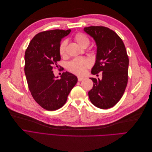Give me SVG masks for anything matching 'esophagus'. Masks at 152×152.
Here are the masks:
<instances>
[{
    "label": "esophagus",
    "mask_w": 152,
    "mask_h": 152,
    "mask_svg": "<svg viewBox=\"0 0 152 152\" xmlns=\"http://www.w3.org/2000/svg\"><path fill=\"white\" fill-rule=\"evenodd\" d=\"M84 78L82 77H80V76L78 77V80H79V82L82 81V80H84Z\"/></svg>",
    "instance_id": "obj_1"
}]
</instances>
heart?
<instances>
[{"label": "heart", "instance_id": "obj_1", "mask_svg": "<svg viewBox=\"0 0 152 152\" xmlns=\"http://www.w3.org/2000/svg\"><path fill=\"white\" fill-rule=\"evenodd\" d=\"M75 40L82 48L86 46V45L88 46L90 42L89 38L85 34L82 33L76 34L75 36ZM66 44V41L63 40L59 45V52L61 56H63L65 54ZM91 65V63L90 61L87 59L84 58H78L69 62L67 64V68L69 71L73 73H75L77 75H81L84 73L86 69L89 67Z\"/></svg>", "mask_w": 152, "mask_h": 152}]
</instances>
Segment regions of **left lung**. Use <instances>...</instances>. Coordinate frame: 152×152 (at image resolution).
<instances>
[{"label":"left lung","instance_id":"obj_1","mask_svg":"<svg viewBox=\"0 0 152 152\" xmlns=\"http://www.w3.org/2000/svg\"><path fill=\"white\" fill-rule=\"evenodd\" d=\"M95 41L96 61L91 73L102 72V79L90 78L94 82L88 92L91 103L96 107L108 109L115 105L125 91L128 79L129 58L122 40L115 32L104 26L84 28Z\"/></svg>","mask_w":152,"mask_h":152}]
</instances>
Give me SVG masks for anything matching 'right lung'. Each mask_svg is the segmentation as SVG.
I'll return each mask as SVG.
<instances>
[{"instance_id": "obj_1", "label": "right lung", "mask_w": 152, "mask_h": 152, "mask_svg": "<svg viewBox=\"0 0 152 152\" xmlns=\"http://www.w3.org/2000/svg\"><path fill=\"white\" fill-rule=\"evenodd\" d=\"M71 30L40 32L31 39L25 54V73L30 93L43 108L53 111L65 104L68 96L77 84V77L63 72L58 79L53 71L60 61L59 47L61 39Z\"/></svg>"}]
</instances>
